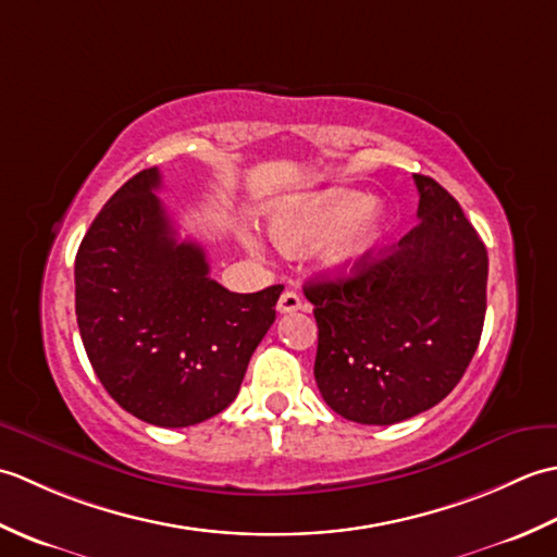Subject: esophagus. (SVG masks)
<instances>
[{
    "label": "esophagus",
    "mask_w": 557,
    "mask_h": 557,
    "mask_svg": "<svg viewBox=\"0 0 557 557\" xmlns=\"http://www.w3.org/2000/svg\"><path fill=\"white\" fill-rule=\"evenodd\" d=\"M277 311L280 313H292V311H306V304L299 297L297 292H282V297L277 301Z\"/></svg>",
    "instance_id": "obj_1"
}]
</instances>
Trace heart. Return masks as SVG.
<instances>
[{"label":"heart","mask_w":557,"mask_h":557,"mask_svg":"<svg viewBox=\"0 0 557 557\" xmlns=\"http://www.w3.org/2000/svg\"><path fill=\"white\" fill-rule=\"evenodd\" d=\"M387 227V215L383 206L369 203L361 194L351 191H330L313 198L299 200L285 208H277L268 218V232L282 251L297 253L306 246L323 242L321 258L325 268L337 275L354 272L363 258L373 253L381 244ZM244 244L258 251L253 239Z\"/></svg>","instance_id":"obj_1"}]
</instances>
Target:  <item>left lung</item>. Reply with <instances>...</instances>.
<instances>
[{
  "mask_svg": "<svg viewBox=\"0 0 557 557\" xmlns=\"http://www.w3.org/2000/svg\"><path fill=\"white\" fill-rule=\"evenodd\" d=\"M413 184L417 227L349 277L304 287L318 323V389L366 425L411 419L453 393L486 318V246L441 184L423 174Z\"/></svg>",
  "mask_w": 557,
  "mask_h": 557,
  "instance_id": "obj_1",
  "label": "left lung"
}]
</instances>
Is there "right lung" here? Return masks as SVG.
<instances>
[{
    "mask_svg": "<svg viewBox=\"0 0 557 557\" xmlns=\"http://www.w3.org/2000/svg\"><path fill=\"white\" fill-rule=\"evenodd\" d=\"M160 184L158 168L138 172L92 220L76 253V318L116 405L186 429L239 395L282 285L234 294L212 280L203 248L176 239Z\"/></svg>",
    "mask_w": 557,
    "mask_h": 557,
    "instance_id": "1",
    "label": "right lung"
}]
</instances>
